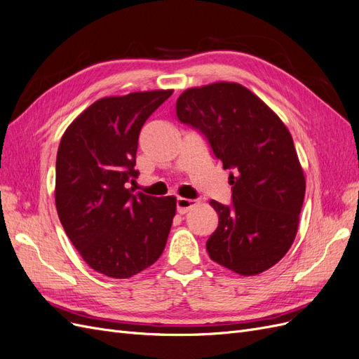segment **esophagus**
<instances>
[{"label": "esophagus", "instance_id": "esophagus-1", "mask_svg": "<svg viewBox=\"0 0 359 359\" xmlns=\"http://www.w3.org/2000/svg\"><path fill=\"white\" fill-rule=\"evenodd\" d=\"M196 205V201L194 199H187V198H180L177 201V211L180 214H186L189 210H191L193 206Z\"/></svg>", "mask_w": 359, "mask_h": 359}]
</instances>
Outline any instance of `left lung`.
Listing matches in <instances>:
<instances>
[{
	"label": "left lung",
	"instance_id": "1",
	"mask_svg": "<svg viewBox=\"0 0 359 359\" xmlns=\"http://www.w3.org/2000/svg\"><path fill=\"white\" fill-rule=\"evenodd\" d=\"M181 123L199 128L231 169L232 206L215 201L219 226L206 241L210 257L240 276L280 262L295 240L306 177L287 127L236 82L193 86L177 100Z\"/></svg>",
	"mask_w": 359,
	"mask_h": 359
}]
</instances>
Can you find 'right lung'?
<instances>
[{
  "label": "right lung",
  "instance_id": "obj_1",
  "mask_svg": "<svg viewBox=\"0 0 359 359\" xmlns=\"http://www.w3.org/2000/svg\"><path fill=\"white\" fill-rule=\"evenodd\" d=\"M173 90L136 91L94 102L64 132L57 154L55 205L69 240L94 271L130 278L165 250L177 198L127 189L140 128Z\"/></svg>",
  "mask_w": 359,
  "mask_h": 359
}]
</instances>
